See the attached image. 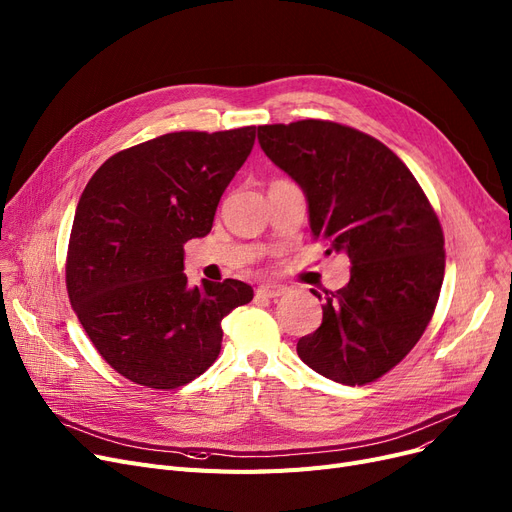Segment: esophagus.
<instances>
[{
	"instance_id": "1",
	"label": "esophagus",
	"mask_w": 512,
	"mask_h": 512,
	"mask_svg": "<svg viewBox=\"0 0 512 512\" xmlns=\"http://www.w3.org/2000/svg\"><path fill=\"white\" fill-rule=\"evenodd\" d=\"M286 291H288V288L284 284H278V282H263V284L257 286V295L259 297H270V299L282 297Z\"/></svg>"
}]
</instances>
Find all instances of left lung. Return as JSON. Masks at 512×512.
I'll return each mask as SVG.
<instances>
[{
  "label": "left lung",
  "instance_id": "8db88e82",
  "mask_svg": "<svg viewBox=\"0 0 512 512\" xmlns=\"http://www.w3.org/2000/svg\"><path fill=\"white\" fill-rule=\"evenodd\" d=\"M257 138L303 188L311 236L351 261L349 284L326 293L299 358L343 385L381 379L418 343L439 299L446 249L433 205L406 163L360 129L305 119L259 125Z\"/></svg>",
  "mask_w": 512,
  "mask_h": 512
}]
</instances>
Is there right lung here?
<instances>
[{
	"label": "right lung",
	"mask_w": 512,
	"mask_h": 512,
	"mask_svg": "<svg viewBox=\"0 0 512 512\" xmlns=\"http://www.w3.org/2000/svg\"><path fill=\"white\" fill-rule=\"evenodd\" d=\"M255 131H171L125 148L79 198L66 291L96 351L131 383L194 381L217 360L221 320L253 299V288L232 278L188 288L184 244L211 232Z\"/></svg>",
	"instance_id": "obj_1"
}]
</instances>
